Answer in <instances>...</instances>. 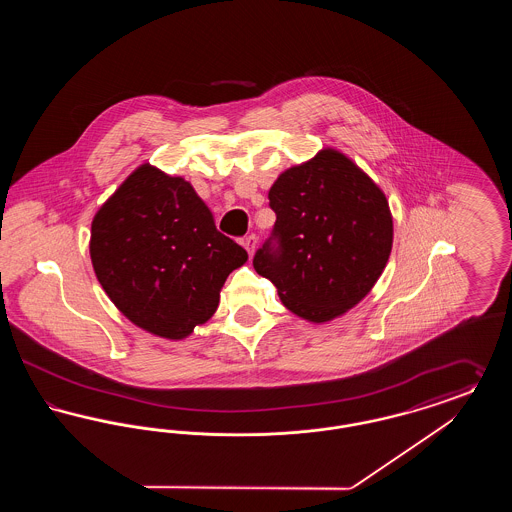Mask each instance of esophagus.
Instances as JSON below:
<instances>
[{"label":"esophagus","mask_w":512,"mask_h":512,"mask_svg":"<svg viewBox=\"0 0 512 512\" xmlns=\"http://www.w3.org/2000/svg\"><path fill=\"white\" fill-rule=\"evenodd\" d=\"M242 244H244L245 249H247V253L253 255V253H255V247H257V236H255V234L245 236L244 240H242Z\"/></svg>","instance_id":"esophagus-1"}]
</instances>
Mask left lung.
<instances>
[{
	"instance_id": "8db88e82",
	"label": "left lung",
	"mask_w": 512,
	"mask_h": 512,
	"mask_svg": "<svg viewBox=\"0 0 512 512\" xmlns=\"http://www.w3.org/2000/svg\"><path fill=\"white\" fill-rule=\"evenodd\" d=\"M272 238L253 267L286 309L328 322L374 288L390 259L393 219L384 192L338 149L324 147L272 184Z\"/></svg>"
}]
</instances>
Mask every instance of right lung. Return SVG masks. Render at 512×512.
Masks as SVG:
<instances>
[{"label":"right lung","mask_w":512,"mask_h":512,"mask_svg":"<svg viewBox=\"0 0 512 512\" xmlns=\"http://www.w3.org/2000/svg\"><path fill=\"white\" fill-rule=\"evenodd\" d=\"M90 257L124 317L153 336L184 340L215 315L247 251L220 234L190 182L144 163L99 207Z\"/></svg>","instance_id":"right-lung-1"}]
</instances>
